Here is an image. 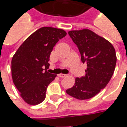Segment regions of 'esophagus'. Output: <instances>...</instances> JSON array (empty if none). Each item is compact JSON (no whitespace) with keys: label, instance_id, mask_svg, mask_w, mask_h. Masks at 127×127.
Listing matches in <instances>:
<instances>
[{"label":"esophagus","instance_id":"esophagus-1","mask_svg":"<svg viewBox=\"0 0 127 127\" xmlns=\"http://www.w3.org/2000/svg\"><path fill=\"white\" fill-rule=\"evenodd\" d=\"M58 77H66V75L63 74V73H61V74H58Z\"/></svg>","mask_w":127,"mask_h":127}]
</instances>
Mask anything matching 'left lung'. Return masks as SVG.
<instances>
[{
  "instance_id": "8db88e82",
  "label": "left lung",
  "mask_w": 127,
  "mask_h": 127,
  "mask_svg": "<svg viewBox=\"0 0 127 127\" xmlns=\"http://www.w3.org/2000/svg\"><path fill=\"white\" fill-rule=\"evenodd\" d=\"M69 34L87 69L85 75L77 77L73 86L66 92L77 99H88L97 95L111 80L116 64V51L111 43L88 29L71 31Z\"/></svg>"
}]
</instances>
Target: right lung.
<instances>
[{"label": "right lung", "mask_w": 127, "mask_h": 127, "mask_svg": "<svg viewBox=\"0 0 127 127\" xmlns=\"http://www.w3.org/2000/svg\"><path fill=\"white\" fill-rule=\"evenodd\" d=\"M66 34L63 29L42 27L30 35L13 56V82L22 98L29 105L41 103L45 98L47 86L56 75L45 69L49 68L53 47Z\"/></svg>", "instance_id": "obj_1"}]
</instances>
